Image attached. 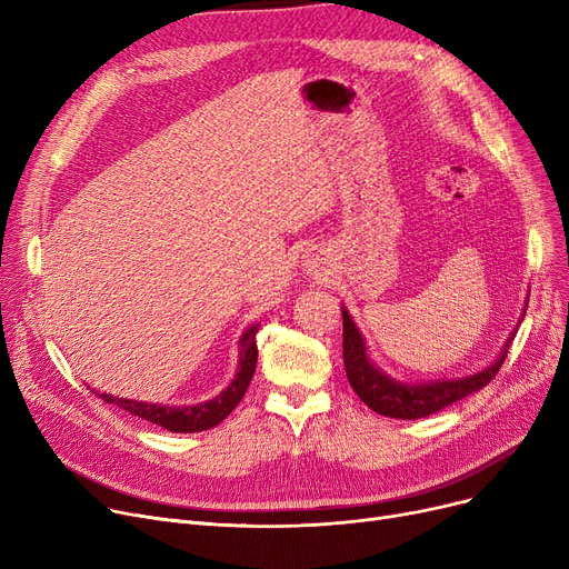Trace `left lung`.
<instances>
[{
	"mask_svg": "<svg viewBox=\"0 0 569 569\" xmlns=\"http://www.w3.org/2000/svg\"><path fill=\"white\" fill-rule=\"evenodd\" d=\"M515 337L517 332L512 335V339ZM512 339L507 341L498 360L480 373L461 378V380L401 385L392 378H387L382 371H378L369 362L362 335L357 332V327L350 320L348 311H343V365H346V376L350 380V387L371 410L385 417H397V420H417V417H427L477 390H482V387L489 385L500 371Z\"/></svg>",
	"mask_w": 569,
	"mask_h": 569,
	"instance_id": "1",
	"label": "left lung"
}]
</instances>
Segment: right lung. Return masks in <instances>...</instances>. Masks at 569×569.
Listing matches in <instances>:
<instances>
[{"instance_id":"1","label":"right lung","mask_w":569,"mask_h":569,"mask_svg":"<svg viewBox=\"0 0 569 569\" xmlns=\"http://www.w3.org/2000/svg\"><path fill=\"white\" fill-rule=\"evenodd\" d=\"M256 327L244 335L242 339V360H239V373L230 382L228 390H223L217 399L198 403V406H187V408H172V406H157V403H142V401H129V399H114L110 395H99L106 403H114L122 410L142 417V420L159 425L172 433H196L212 429L219 422H223L226 417L234 410V406L242 401V397L249 390V382L256 371L258 362V346H256Z\"/></svg>"}]
</instances>
